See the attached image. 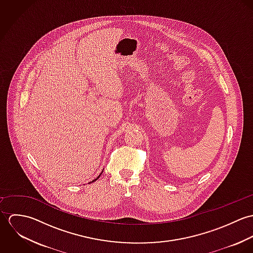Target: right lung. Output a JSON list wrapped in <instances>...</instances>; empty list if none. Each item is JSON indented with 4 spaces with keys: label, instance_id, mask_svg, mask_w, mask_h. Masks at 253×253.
I'll list each match as a JSON object with an SVG mask.
<instances>
[{
    "label": "right lung",
    "instance_id": "right-lung-1",
    "mask_svg": "<svg viewBox=\"0 0 253 253\" xmlns=\"http://www.w3.org/2000/svg\"><path fill=\"white\" fill-rule=\"evenodd\" d=\"M100 175H101V173H100V174H99V176H100ZM99 176H98V177H96V179H94V180L92 181V182H94V181L97 180V179H98V178H99Z\"/></svg>",
    "mask_w": 253,
    "mask_h": 253
}]
</instances>
